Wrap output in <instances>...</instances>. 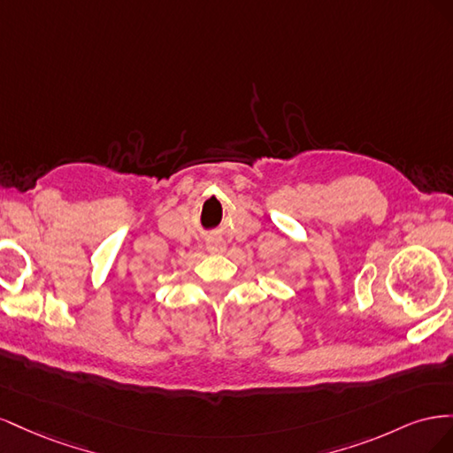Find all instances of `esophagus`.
Wrapping results in <instances>:
<instances>
[{
    "label": "esophagus",
    "mask_w": 453,
    "mask_h": 453,
    "mask_svg": "<svg viewBox=\"0 0 453 453\" xmlns=\"http://www.w3.org/2000/svg\"><path fill=\"white\" fill-rule=\"evenodd\" d=\"M208 251H211V253H223L225 251V243L221 240H210L208 242Z\"/></svg>",
    "instance_id": "obj_1"
}]
</instances>
